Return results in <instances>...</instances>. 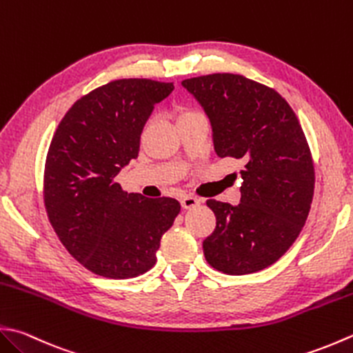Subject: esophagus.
<instances>
[{"instance_id":"esophagus-1","label":"esophagus","mask_w":353,"mask_h":353,"mask_svg":"<svg viewBox=\"0 0 353 353\" xmlns=\"http://www.w3.org/2000/svg\"><path fill=\"white\" fill-rule=\"evenodd\" d=\"M200 203H202V200L194 197V196H185L182 199V206L185 210H191V208H196V206H199Z\"/></svg>"}]
</instances>
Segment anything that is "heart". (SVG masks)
<instances>
[{"instance_id":"b5f03b06","label":"heart","mask_w":353,"mask_h":353,"mask_svg":"<svg viewBox=\"0 0 353 353\" xmlns=\"http://www.w3.org/2000/svg\"><path fill=\"white\" fill-rule=\"evenodd\" d=\"M199 112H196V110H182L181 112V114H179V119H181V117H185V116H191V114H197Z\"/></svg>"}]
</instances>
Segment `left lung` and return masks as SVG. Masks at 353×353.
I'll return each instance as SVG.
<instances>
[{"instance_id":"1","label":"left lung","mask_w":353,"mask_h":353,"mask_svg":"<svg viewBox=\"0 0 353 353\" xmlns=\"http://www.w3.org/2000/svg\"><path fill=\"white\" fill-rule=\"evenodd\" d=\"M182 85L210 117L217 156L245 163L240 203L206 202L217 223L203 240L205 259L228 275L261 271L306 223L315 185L306 136L285 98L245 76L214 73Z\"/></svg>"}]
</instances>
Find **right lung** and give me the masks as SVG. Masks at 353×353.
Wrapping results in <instances>:
<instances>
[{
    "mask_svg": "<svg viewBox=\"0 0 353 353\" xmlns=\"http://www.w3.org/2000/svg\"><path fill=\"white\" fill-rule=\"evenodd\" d=\"M172 82L117 79L76 101L54 131L44 168V205L61 243L88 271L133 279L156 263L181 211L171 197L128 192L114 179L139 154L154 103Z\"/></svg>",
    "mask_w": 353,
    "mask_h": 353,
    "instance_id": "obj_1",
    "label": "right lung"
}]
</instances>
